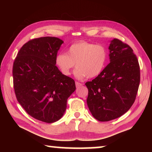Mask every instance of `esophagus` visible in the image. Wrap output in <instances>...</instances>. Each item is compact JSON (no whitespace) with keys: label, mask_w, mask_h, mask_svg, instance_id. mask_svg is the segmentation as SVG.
<instances>
[{"label":"esophagus","mask_w":152,"mask_h":152,"mask_svg":"<svg viewBox=\"0 0 152 152\" xmlns=\"http://www.w3.org/2000/svg\"><path fill=\"white\" fill-rule=\"evenodd\" d=\"M75 83H76V88H79V87L82 86L83 85L82 83H80V82H75Z\"/></svg>","instance_id":"1"}]
</instances>
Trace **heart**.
Here are the masks:
<instances>
[{"mask_svg": "<svg viewBox=\"0 0 152 152\" xmlns=\"http://www.w3.org/2000/svg\"><path fill=\"white\" fill-rule=\"evenodd\" d=\"M107 58V50L103 45L80 42L71 45L66 53H58L56 63L64 76L70 75L76 64L74 76L83 80L99 76L104 69Z\"/></svg>", "mask_w": 152, "mask_h": 152, "instance_id": "obj_1", "label": "heart"}]
</instances>
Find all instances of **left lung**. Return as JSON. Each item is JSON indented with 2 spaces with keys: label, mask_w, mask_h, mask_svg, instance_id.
I'll return each instance as SVG.
<instances>
[{
  "label": "left lung",
  "mask_w": 152,
  "mask_h": 152,
  "mask_svg": "<svg viewBox=\"0 0 152 152\" xmlns=\"http://www.w3.org/2000/svg\"><path fill=\"white\" fill-rule=\"evenodd\" d=\"M110 63L91 82L87 104L100 121L120 117L134 103L140 83V66L132 48L114 38L110 42Z\"/></svg>",
  "instance_id": "left-lung-1"
}]
</instances>
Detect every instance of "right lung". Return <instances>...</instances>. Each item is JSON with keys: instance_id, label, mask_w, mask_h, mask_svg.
<instances>
[{"instance_id": "right-lung-1", "label": "right lung", "mask_w": 152, "mask_h": 152, "mask_svg": "<svg viewBox=\"0 0 152 152\" xmlns=\"http://www.w3.org/2000/svg\"><path fill=\"white\" fill-rule=\"evenodd\" d=\"M63 42L51 37L28 41L19 51L13 65L18 101L28 114L48 124L62 118L67 99L76 90L74 80L56 66Z\"/></svg>"}]
</instances>
